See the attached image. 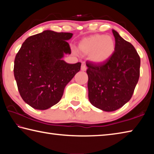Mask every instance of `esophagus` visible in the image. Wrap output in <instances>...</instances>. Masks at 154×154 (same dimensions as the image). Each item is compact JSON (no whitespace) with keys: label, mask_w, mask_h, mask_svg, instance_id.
Instances as JSON below:
<instances>
[{"label":"esophagus","mask_w":154,"mask_h":154,"mask_svg":"<svg viewBox=\"0 0 154 154\" xmlns=\"http://www.w3.org/2000/svg\"><path fill=\"white\" fill-rule=\"evenodd\" d=\"M86 69H87L86 65H85V64H82V66H81V70L83 71H86Z\"/></svg>","instance_id":"34e87169"}]
</instances>
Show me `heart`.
I'll return each instance as SVG.
<instances>
[{
  "mask_svg": "<svg viewBox=\"0 0 154 154\" xmlns=\"http://www.w3.org/2000/svg\"><path fill=\"white\" fill-rule=\"evenodd\" d=\"M79 51L90 55L94 63H104L111 58L116 49V41L111 36L95 35L83 38L78 44Z\"/></svg>",
  "mask_w": 154,
  "mask_h": 154,
  "instance_id": "heart-1",
  "label": "heart"
}]
</instances>
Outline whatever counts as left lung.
<instances>
[{
	"mask_svg": "<svg viewBox=\"0 0 154 154\" xmlns=\"http://www.w3.org/2000/svg\"><path fill=\"white\" fill-rule=\"evenodd\" d=\"M116 40L113 55L104 63L87 62L88 98L95 107L113 111L128 102L140 75V60L131 43L112 30Z\"/></svg>",
	"mask_w": 154,
	"mask_h": 154,
	"instance_id": "obj_1",
	"label": "left lung"
}]
</instances>
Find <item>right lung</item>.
Wrapping results in <instances>:
<instances>
[{
	"mask_svg": "<svg viewBox=\"0 0 154 154\" xmlns=\"http://www.w3.org/2000/svg\"><path fill=\"white\" fill-rule=\"evenodd\" d=\"M70 32H43L26 38L14 61V77L20 94L26 103L45 110L58 103L64 90L81 64H69L62 60L71 54L68 40Z\"/></svg>",
	"mask_w": 154,
	"mask_h": 154,
	"instance_id": "1",
	"label": "right lung"
}]
</instances>
